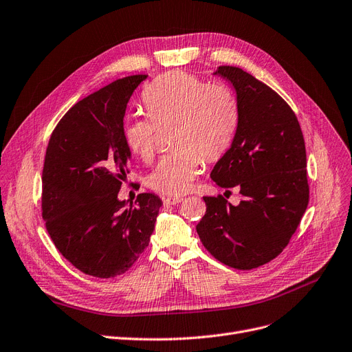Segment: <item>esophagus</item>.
Segmentation results:
<instances>
[{"label": "esophagus", "mask_w": 352, "mask_h": 352, "mask_svg": "<svg viewBox=\"0 0 352 352\" xmlns=\"http://www.w3.org/2000/svg\"><path fill=\"white\" fill-rule=\"evenodd\" d=\"M181 201H182L181 197H164L162 198L164 206H175V204H178Z\"/></svg>", "instance_id": "34e87169"}]
</instances>
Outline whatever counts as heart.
<instances>
[{"instance_id":"obj_1","label":"heart","mask_w":352,"mask_h":352,"mask_svg":"<svg viewBox=\"0 0 352 352\" xmlns=\"http://www.w3.org/2000/svg\"><path fill=\"white\" fill-rule=\"evenodd\" d=\"M146 115L128 116L122 136L128 149L142 161L154 157L158 128L170 129L175 146L148 177V186L166 195L190 190L203 158L219 160L230 145L237 125L233 94L221 83H206L187 72H168L142 91Z\"/></svg>"}]
</instances>
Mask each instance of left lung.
Masks as SVG:
<instances>
[{
	"label": "left lung",
	"instance_id": "left-lung-1",
	"mask_svg": "<svg viewBox=\"0 0 352 352\" xmlns=\"http://www.w3.org/2000/svg\"><path fill=\"white\" fill-rule=\"evenodd\" d=\"M214 74L236 89L239 122L210 177L223 188L239 187L243 198L233 206L223 195L203 197L197 233L217 261L250 270L282 253L308 207L307 151L295 112L276 91L240 67Z\"/></svg>",
	"mask_w": 352,
	"mask_h": 352
}]
</instances>
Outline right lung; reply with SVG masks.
<instances>
[{"label": "right lung", "instance_id": "obj_1", "mask_svg": "<svg viewBox=\"0 0 352 352\" xmlns=\"http://www.w3.org/2000/svg\"><path fill=\"white\" fill-rule=\"evenodd\" d=\"M146 74L118 79L79 100L60 119L45 149L41 216L57 250L89 276L125 273L148 246L162 201L138 194L118 200L131 151L122 126Z\"/></svg>", "mask_w": 352, "mask_h": 352}]
</instances>
